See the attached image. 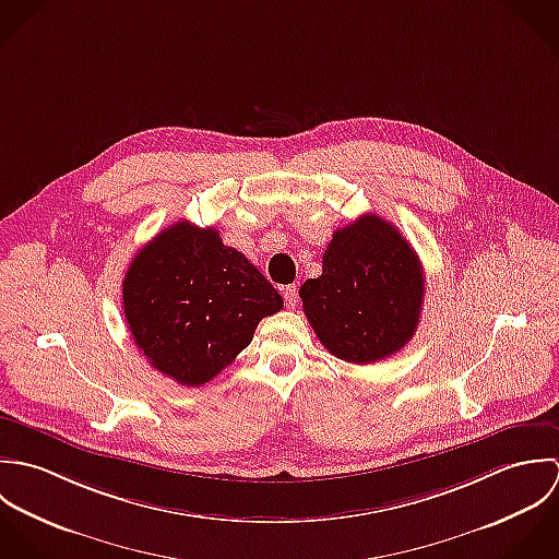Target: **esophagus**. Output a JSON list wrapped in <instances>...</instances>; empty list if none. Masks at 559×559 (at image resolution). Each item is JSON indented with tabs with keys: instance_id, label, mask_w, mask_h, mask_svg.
<instances>
[{
	"instance_id": "1",
	"label": "esophagus",
	"mask_w": 559,
	"mask_h": 559,
	"mask_svg": "<svg viewBox=\"0 0 559 559\" xmlns=\"http://www.w3.org/2000/svg\"><path fill=\"white\" fill-rule=\"evenodd\" d=\"M283 298H285L287 307H289V309H294V307H296V302H298V287H296V285L285 287V289H283Z\"/></svg>"
}]
</instances>
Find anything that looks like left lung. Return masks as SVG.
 <instances>
[{"label": "left lung", "instance_id": "8db88e82", "mask_svg": "<svg viewBox=\"0 0 559 559\" xmlns=\"http://www.w3.org/2000/svg\"><path fill=\"white\" fill-rule=\"evenodd\" d=\"M424 267L402 233L376 214L336 228L322 276L300 287L302 309L324 347L354 365L400 352L419 326Z\"/></svg>", "mask_w": 559, "mask_h": 559}]
</instances>
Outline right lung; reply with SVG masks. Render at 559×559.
<instances>
[{
	"instance_id": "obj_1",
	"label": "right lung",
	"mask_w": 559,
	"mask_h": 559,
	"mask_svg": "<svg viewBox=\"0 0 559 559\" xmlns=\"http://www.w3.org/2000/svg\"><path fill=\"white\" fill-rule=\"evenodd\" d=\"M283 309L281 294L212 226L175 223L131 261L122 311L151 367L183 386L216 378Z\"/></svg>"
}]
</instances>
